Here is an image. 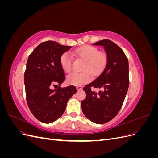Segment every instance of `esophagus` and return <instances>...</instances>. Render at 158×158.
I'll list each match as a JSON object with an SVG mask.
<instances>
[{
	"mask_svg": "<svg viewBox=\"0 0 158 158\" xmlns=\"http://www.w3.org/2000/svg\"><path fill=\"white\" fill-rule=\"evenodd\" d=\"M76 89H77V90H81L82 89V87L80 86V85H77V86H76Z\"/></svg>",
	"mask_w": 158,
	"mask_h": 158,
	"instance_id": "34e87169",
	"label": "esophagus"
}]
</instances>
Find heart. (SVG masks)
Wrapping results in <instances>:
<instances>
[{
  "instance_id": "b5f03b06",
  "label": "heart",
  "mask_w": 158,
  "mask_h": 158,
  "mask_svg": "<svg viewBox=\"0 0 158 158\" xmlns=\"http://www.w3.org/2000/svg\"><path fill=\"white\" fill-rule=\"evenodd\" d=\"M73 53L85 60L82 73H73L68 75L66 81L69 84L80 85L89 82L91 74L96 76L103 70L107 64V55L105 52L98 51L97 47L92 45H84L76 49ZM73 57L69 52H64L60 56V63L66 73H70L73 67Z\"/></svg>"
}]
</instances>
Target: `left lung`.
<instances>
[{"label": "left lung", "instance_id": "left-lung-1", "mask_svg": "<svg viewBox=\"0 0 158 158\" xmlns=\"http://www.w3.org/2000/svg\"><path fill=\"white\" fill-rule=\"evenodd\" d=\"M92 45L104 47L107 62L98 77L84 87L86 98L81 105L89 120L104 124L117 116L122 107L129 85L128 61L121 48L111 40H103ZM92 87L104 90L96 93L91 90Z\"/></svg>", "mask_w": 158, "mask_h": 158}]
</instances>
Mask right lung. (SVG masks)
Wrapping results in <instances>:
<instances>
[{"mask_svg": "<svg viewBox=\"0 0 158 158\" xmlns=\"http://www.w3.org/2000/svg\"><path fill=\"white\" fill-rule=\"evenodd\" d=\"M72 46L53 41L43 42L30 55L24 73L26 101L37 120L51 123L64 113L69 99L76 93L74 85L58 87L65 80L60 56ZM52 85L56 89L52 90Z\"/></svg>", "mask_w": 158, "mask_h": 158, "instance_id": "obj_1", "label": "right lung"}]
</instances>
